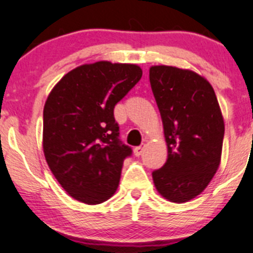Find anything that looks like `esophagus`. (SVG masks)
<instances>
[{"mask_svg": "<svg viewBox=\"0 0 253 253\" xmlns=\"http://www.w3.org/2000/svg\"><path fill=\"white\" fill-rule=\"evenodd\" d=\"M143 150H144V145H139V147H136V148H134V150H133L134 155H136V157H141Z\"/></svg>", "mask_w": 253, "mask_h": 253, "instance_id": "obj_1", "label": "esophagus"}]
</instances>
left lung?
Wrapping results in <instances>:
<instances>
[{
  "instance_id": "1",
  "label": "left lung",
  "mask_w": 253,
  "mask_h": 253,
  "mask_svg": "<svg viewBox=\"0 0 253 253\" xmlns=\"http://www.w3.org/2000/svg\"><path fill=\"white\" fill-rule=\"evenodd\" d=\"M149 81L164 126L167 163L152 172L158 192L182 203L203 192L220 164L224 120L209 82L190 70L153 66Z\"/></svg>"
}]
</instances>
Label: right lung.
I'll return each mask as SVG.
<instances>
[{"mask_svg":"<svg viewBox=\"0 0 253 253\" xmlns=\"http://www.w3.org/2000/svg\"><path fill=\"white\" fill-rule=\"evenodd\" d=\"M141 77L137 65L99 61L68 72L48 94L45 159L63 190L79 202L99 205L116 192L132 149L119 138L114 108Z\"/></svg>","mask_w":253,"mask_h":253,"instance_id":"1","label":"right lung"}]
</instances>
